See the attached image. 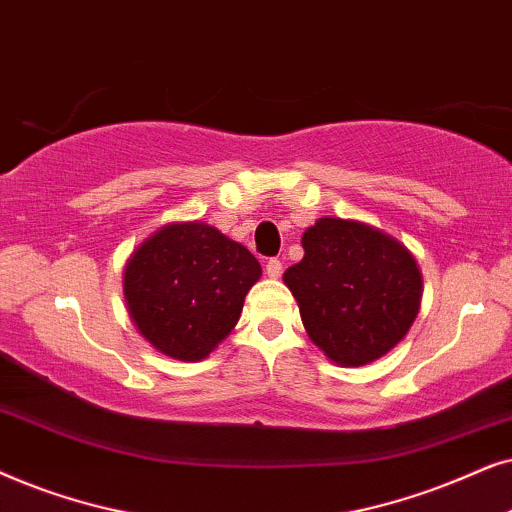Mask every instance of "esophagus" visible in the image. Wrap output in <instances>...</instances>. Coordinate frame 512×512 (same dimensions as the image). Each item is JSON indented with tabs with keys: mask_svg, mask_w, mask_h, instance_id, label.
Masks as SVG:
<instances>
[{
	"mask_svg": "<svg viewBox=\"0 0 512 512\" xmlns=\"http://www.w3.org/2000/svg\"><path fill=\"white\" fill-rule=\"evenodd\" d=\"M283 274V264H281V260H269L267 262V276L269 278H278Z\"/></svg>",
	"mask_w": 512,
	"mask_h": 512,
	"instance_id": "esophagus-1",
	"label": "esophagus"
}]
</instances>
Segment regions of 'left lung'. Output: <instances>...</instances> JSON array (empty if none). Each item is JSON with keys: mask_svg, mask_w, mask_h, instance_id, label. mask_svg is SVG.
Here are the masks:
<instances>
[{"mask_svg": "<svg viewBox=\"0 0 512 512\" xmlns=\"http://www.w3.org/2000/svg\"><path fill=\"white\" fill-rule=\"evenodd\" d=\"M304 257L283 274L306 335L332 363L386 356L421 304V271L403 243L365 222L320 217L302 236Z\"/></svg>", "mask_w": 512, "mask_h": 512, "instance_id": "left-lung-1", "label": "left lung"}]
</instances>
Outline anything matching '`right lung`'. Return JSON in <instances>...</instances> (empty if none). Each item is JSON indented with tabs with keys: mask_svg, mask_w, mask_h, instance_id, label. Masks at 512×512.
I'll list each match as a JSON object with an SVG mask.
<instances>
[{
	"mask_svg": "<svg viewBox=\"0 0 512 512\" xmlns=\"http://www.w3.org/2000/svg\"><path fill=\"white\" fill-rule=\"evenodd\" d=\"M262 267L241 243L203 222L154 231L124 269L135 327L163 356L203 360L234 330Z\"/></svg>",
	"mask_w": 512,
	"mask_h": 512,
	"instance_id": "right-lung-1",
	"label": "right lung"
}]
</instances>
